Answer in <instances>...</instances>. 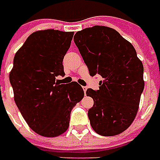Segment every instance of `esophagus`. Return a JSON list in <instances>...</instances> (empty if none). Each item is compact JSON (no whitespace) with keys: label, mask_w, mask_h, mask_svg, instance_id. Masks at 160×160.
Masks as SVG:
<instances>
[{"label":"esophagus","mask_w":160,"mask_h":160,"mask_svg":"<svg viewBox=\"0 0 160 160\" xmlns=\"http://www.w3.org/2000/svg\"><path fill=\"white\" fill-rule=\"evenodd\" d=\"M82 89H83V91H84V93H86V90H87V87H82Z\"/></svg>","instance_id":"34e87169"}]
</instances>
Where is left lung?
I'll use <instances>...</instances> for the list:
<instances>
[{"mask_svg": "<svg viewBox=\"0 0 160 160\" xmlns=\"http://www.w3.org/2000/svg\"><path fill=\"white\" fill-rule=\"evenodd\" d=\"M74 42L89 69L100 75L99 89H88L94 105L88 112L94 131L102 136L124 132L136 117L143 91V64L129 41L116 30L94 26L78 32Z\"/></svg>", "mask_w": 160, "mask_h": 160, "instance_id": "8db88e82", "label": "left lung"}]
</instances>
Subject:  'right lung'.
Here are the masks:
<instances>
[{"label":"right lung","instance_id":"right-lung-1","mask_svg":"<svg viewBox=\"0 0 160 160\" xmlns=\"http://www.w3.org/2000/svg\"><path fill=\"white\" fill-rule=\"evenodd\" d=\"M73 32H32L17 51L10 71L13 98L28 125L44 137H57L69 128L72 108L84 96L77 82L63 84V59Z\"/></svg>","mask_w":160,"mask_h":160}]
</instances>
